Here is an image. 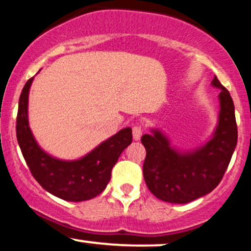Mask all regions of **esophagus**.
I'll use <instances>...</instances> for the list:
<instances>
[{"mask_svg": "<svg viewBox=\"0 0 251 251\" xmlns=\"http://www.w3.org/2000/svg\"><path fill=\"white\" fill-rule=\"evenodd\" d=\"M132 134H133V139L134 140H139L143 135V126L137 124L132 127Z\"/></svg>", "mask_w": 251, "mask_h": 251, "instance_id": "obj_1", "label": "esophagus"}]
</instances>
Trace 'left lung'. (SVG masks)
<instances>
[{"mask_svg": "<svg viewBox=\"0 0 251 251\" xmlns=\"http://www.w3.org/2000/svg\"><path fill=\"white\" fill-rule=\"evenodd\" d=\"M211 83L221 89V111L214 138L206 145L191 153H179L157 129L142 137L146 149L144 179L150 191L164 201L185 204L211 192L231 160L237 144L234 101L217 76Z\"/></svg>", "mask_w": 251, "mask_h": 251, "instance_id": "left-lung-1", "label": "left lung"}]
</instances>
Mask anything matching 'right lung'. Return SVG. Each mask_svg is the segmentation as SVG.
<instances>
[{"label":"right lung","mask_w":251,"mask_h":251,"mask_svg":"<svg viewBox=\"0 0 251 251\" xmlns=\"http://www.w3.org/2000/svg\"><path fill=\"white\" fill-rule=\"evenodd\" d=\"M31 81L33 77L22 89L16 118L17 142L31 175L46 191L63 201L92 200L107 186L118 158L132 143V129H122L79 160L55 159L39 148L28 125V93Z\"/></svg>","instance_id":"obj_1"}]
</instances>
